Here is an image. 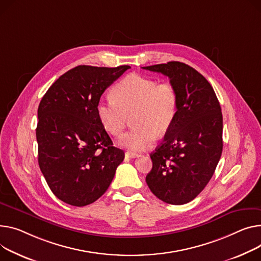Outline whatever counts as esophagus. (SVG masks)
<instances>
[{
    "mask_svg": "<svg viewBox=\"0 0 261 261\" xmlns=\"http://www.w3.org/2000/svg\"><path fill=\"white\" fill-rule=\"evenodd\" d=\"M125 156H126V158H130V159H135V158H137V156H138V154H137V153H135V152L127 151V152L125 153Z\"/></svg>",
    "mask_w": 261,
    "mask_h": 261,
    "instance_id": "34e87169",
    "label": "esophagus"
}]
</instances>
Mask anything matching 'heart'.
Here are the masks:
<instances>
[{
	"label": "heart",
	"mask_w": 261,
	"mask_h": 261,
	"mask_svg": "<svg viewBox=\"0 0 261 261\" xmlns=\"http://www.w3.org/2000/svg\"><path fill=\"white\" fill-rule=\"evenodd\" d=\"M114 98H101L96 112L101 126L118 136L132 116L133 129L119 138L118 144L131 151L151 148L159 135L172 126L177 113V93L168 82L132 73L114 87Z\"/></svg>",
	"instance_id": "heart-1"
}]
</instances>
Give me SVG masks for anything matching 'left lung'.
Masks as SVG:
<instances>
[{
  "instance_id": "8db88e82",
  "label": "left lung",
  "mask_w": 261,
  "mask_h": 261,
  "mask_svg": "<svg viewBox=\"0 0 261 261\" xmlns=\"http://www.w3.org/2000/svg\"><path fill=\"white\" fill-rule=\"evenodd\" d=\"M170 79L177 93V113L164 142L150 154L146 181L170 204L193 200L213 176L222 152V113L210 83L180 62L143 67Z\"/></svg>"
}]
</instances>
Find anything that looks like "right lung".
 Returning <instances> with one entry per match:
<instances>
[{
    "instance_id": "1",
    "label": "right lung",
    "mask_w": 261,
    "mask_h": 261,
    "mask_svg": "<svg viewBox=\"0 0 261 261\" xmlns=\"http://www.w3.org/2000/svg\"><path fill=\"white\" fill-rule=\"evenodd\" d=\"M129 68L80 65L52 84L40 102L39 166L52 193L68 204L84 206L98 199L125 159L101 126L96 106Z\"/></svg>"
}]
</instances>
